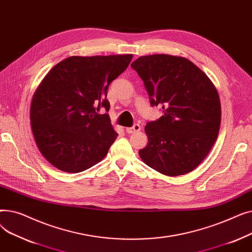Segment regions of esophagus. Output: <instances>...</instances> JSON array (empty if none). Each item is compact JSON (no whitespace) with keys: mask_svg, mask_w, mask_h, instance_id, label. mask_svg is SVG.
<instances>
[{"mask_svg":"<svg viewBox=\"0 0 252 252\" xmlns=\"http://www.w3.org/2000/svg\"><path fill=\"white\" fill-rule=\"evenodd\" d=\"M126 130L127 134H135V133H137V131L141 130V126H140V125L136 124V125H134L133 126H131V127H126Z\"/></svg>","mask_w":252,"mask_h":252,"instance_id":"34e87169","label":"esophagus"}]
</instances>
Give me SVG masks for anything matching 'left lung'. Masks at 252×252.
Wrapping results in <instances>:
<instances>
[{"instance_id": "8db88e82", "label": "left lung", "mask_w": 252, "mask_h": 252, "mask_svg": "<svg viewBox=\"0 0 252 252\" xmlns=\"http://www.w3.org/2000/svg\"><path fill=\"white\" fill-rule=\"evenodd\" d=\"M144 82L151 106L163 115L145 126L148 145L142 160L169 177L188 174L213 148L220 125L218 91L190 60L165 54L142 56L130 64Z\"/></svg>"}]
</instances>
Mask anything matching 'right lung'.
<instances>
[{"mask_svg": "<svg viewBox=\"0 0 252 252\" xmlns=\"http://www.w3.org/2000/svg\"><path fill=\"white\" fill-rule=\"evenodd\" d=\"M133 55L64 59L36 89L31 106L32 134L46 159L66 173H79L102 160L117 137L107 91Z\"/></svg>", "mask_w": 252, "mask_h": 252, "instance_id": "right-lung-1", "label": "right lung"}]
</instances>
